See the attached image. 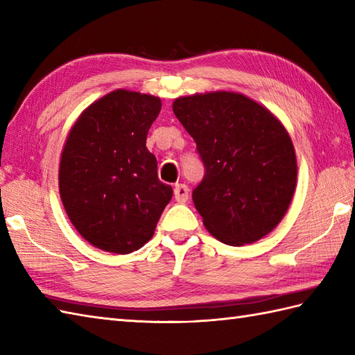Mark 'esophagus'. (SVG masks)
I'll return each mask as SVG.
<instances>
[{
    "mask_svg": "<svg viewBox=\"0 0 355 355\" xmlns=\"http://www.w3.org/2000/svg\"><path fill=\"white\" fill-rule=\"evenodd\" d=\"M173 197H175V200L178 202H186L187 198H189V189H187L186 184H177L175 187H173Z\"/></svg>",
    "mask_w": 355,
    "mask_h": 355,
    "instance_id": "obj_1",
    "label": "esophagus"
}]
</instances>
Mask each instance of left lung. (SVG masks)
I'll use <instances>...</instances> for the list:
<instances>
[{"label":"left lung","instance_id":"obj_1","mask_svg":"<svg viewBox=\"0 0 355 355\" xmlns=\"http://www.w3.org/2000/svg\"><path fill=\"white\" fill-rule=\"evenodd\" d=\"M172 110L205 163L192 200L210 235L235 247L268 235L297 182L296 153L281 120L233 92L178 97Z\"/></svg>","mask_w":355,"mask_h":355}]
</instances>
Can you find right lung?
<instances>
[{"label": "right lung", "instance_id": "obj_1", "mask_svg": "<svg viewBox=\"0 0 355 355\" xmlns=\"http://www.w3.org/2000/svg\"><path fill=\"white\" fill-rule=\"evenodd\" d=\"M160 110V97L116 89L82 111L67 135L59 193L74 229L101 250H139L172 198L146 148Z\"/></svg>", "mask_w": 355, "mask_h": 355}]
</instances>
